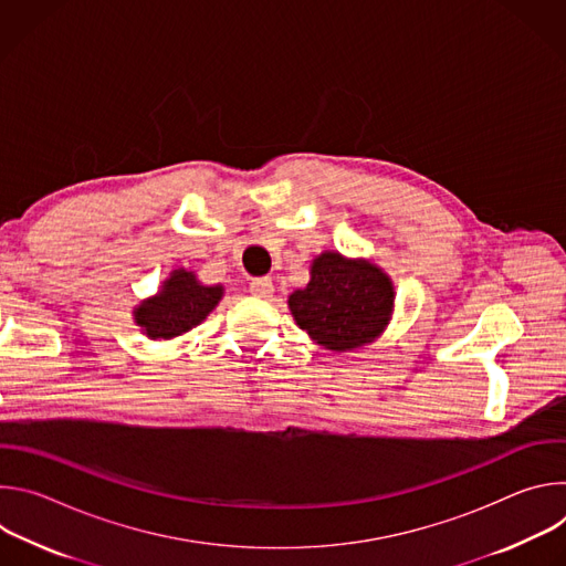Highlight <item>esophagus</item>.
I'll list each match as a JSON object with an SVG mask.
<instances>
[{
  "label": "esophagus",
  "mask_w": 566,
  "mask_h": 566,
  "mask_svg": "<svg viewBox=\"0 0 566 566\" xmlns=\"http://www.w3.org/2000/svg\"><path fill=\"white\" fill-rule=\"evenodd\" d=\"M251 293L255 297H271L273 295V282L271 277H258L251 282Z\"/></svg>",
  "instance_id": "1"
}]
</instances>
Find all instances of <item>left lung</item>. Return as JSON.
Wrapping results in <instances>:
<instances>
[{
    "mask_svg": "<svg viewBox=\"0 0 566 566\" xmlns=\"http://www.w3.org/2000/svg\"><path fill=\"white\" fill-rule=\"evenodd\" d=\"M289 308L311 340L332 352H352L385 332L394 284L367 260L325 251L313 260L308 284L289 295Z\"/></svg>",
    "mask_w": 566,
    "mask_h": 566,
    "instance_id": "obj_1",
    "label": "left lung"
}]
</instances>
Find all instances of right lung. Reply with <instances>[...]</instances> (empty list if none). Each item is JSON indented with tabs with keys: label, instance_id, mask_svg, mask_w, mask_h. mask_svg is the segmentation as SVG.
<instances>
[{
	"label": "right lung",
	"instance_id": "obj_1",
	"mask_svg": "<svg viewBox=\"0 0 566 566\" xmlns=\"http://www.w3.org/2000/svg\"><path fill=\"white\" fill-rule=\"evenodd\" d=\"M223 286H203L192 271L177 269L154 297L134 308V322L151 340H170L201 325L219 304Z\"/></svg>",
	"mask_w": 566,
	"mask_h": 566
}]
</instances>
